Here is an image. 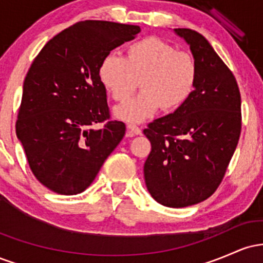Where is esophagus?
Wrapping results in <instances>:
<instances>
[{
  "label": "esophagus",
  "instance_id": "obj_1",
  "mask_svg": "<svg viewBox=\"0 0 263 263\" xmlns=\"http://www.w3.org/2000/svg\"><path fill=\"white\" fill-rule=\"evenodd\" d=\"M127 129H128V132H127L128 137H132V136H135V135H141L142 134L141 128L138 127V126H136V125H128Z\"/></svg>",
  "mask_w": 263,
  "mask_h": 263
}]
</instances>
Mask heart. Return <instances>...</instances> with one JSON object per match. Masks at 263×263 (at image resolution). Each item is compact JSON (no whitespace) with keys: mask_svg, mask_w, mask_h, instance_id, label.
<instances>
[{"mask_svg":"<svg viewBox=\"0 0 263 263\" xmlns=\"http://www.w3.org/2000/svg\"><path fill=\"white\" fill-rule=\"evenodd\" d=\"M99 77L117 102H126L138 87L142 92L116 108V116L141 122L161 107L173 112L182 107L198 81V65L192 54L176 50L156 37L143 38L126 48L125 58L107 54L99 66Z\"/></svg>","mask_w":263,"mask_h":263,"instance_id":"heart-1","label":"heart"}]
</instances>
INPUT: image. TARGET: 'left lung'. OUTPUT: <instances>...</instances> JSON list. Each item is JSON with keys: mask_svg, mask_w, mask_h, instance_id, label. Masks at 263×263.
Returning <instances> with one entry per match:
<instances>
[{"mask_svg": "<svg viewBox=\"0 0 263 263\" xmlns=\"http://www.w3.org/2000/svg\"><path fill=\"white\" fill-rule=\"evenodd\" d=\"M198 65L189 100L151 122L144 163L149 194L164 206L184 208L205 200L218 189L241 132V96L230 69L200 33L176 28Z\"/></svg>", "mask_w": 263, "mask_h": 263, "instance_id": "8db88e82", "label": "left lung"}]
</instances>
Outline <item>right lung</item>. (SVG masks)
Returning a JSON list of instances; mask_svg holds the SVG:
<instances>
[{"instance_id":"obj_1","label":"right lung","mask_w":263,"mask_h":263,"mask_svg":"<svg viewBox=\"0 0 263 263\" xmlns=\"http://www.w3.org/2000/svg\"><path fill=\"white\" fill-rule=\"evenodd\" d=\"M140 32L138 26L83 21L53 37L33 60L16 135L34 177L52 192H84L125 136V123L110 121L99 66Z\"/></svg>"}]
</instances>
